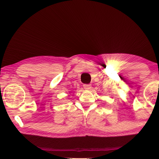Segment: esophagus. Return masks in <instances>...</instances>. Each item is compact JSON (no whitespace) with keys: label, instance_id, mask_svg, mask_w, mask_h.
<instances>
[{"label":"esophagus","instance_id":"obj_1","mask_svg":"<svg viewBox=\"0 0 159 159\" xmlns=\"http://www.w3.org/2000/svg\"><path fill=\"white\" fill-rule=\"evenodd\" d=\"M84 88L85 89V90H90V89L91 88V84H84Z\"/></svg>","mask_w":159,"mask_h":159}]
</instances>
